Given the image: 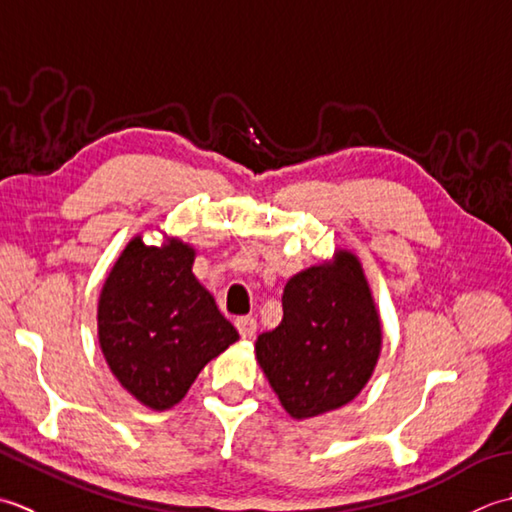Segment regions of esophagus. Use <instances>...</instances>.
I'll return each instance as SVG.
<instances>
[{"label": "esophagus", "mask_w": 512, "mask_h": 512, "mask_svg": "<svg viewBox=\"0 0 512 512\" xmlns=\"http://www.w3.org/2000/svg\"><path fill=\"white\" fill-rule=\"evenodd\" d=\"M236 329H238V333H241V338L252 340L256 336L258 325H256V320L252 316H243V318L236 320Z\"/></svg>", "instance_id": "esophagus-1"}]
</instances>
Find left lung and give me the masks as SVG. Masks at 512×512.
Returning a JSON list of instances; mask_svg holds the SVG:
<instances>
[{"mask_svg": "<svg viewBox=\"0 0 512 512\" xmlns=\"http://www.w3.org/2000/svg\"><path fill=\"white\" fill-rule=\"evenodd\" d=\"M382 329L358 258L300 271L283 291V322L256 358L285 411L302 420L351 402L371 378Z\"/></svg>", "mask_w": 512, "mask_h": 512, "instance_id": "1", "label": "left lung"}]
</instances>
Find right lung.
I'll return each instance as SVG.
<instances>
[{
    "label": "right lung",
    "instance_id": "add662e5",
    "mask_svg": "<svg viewBox=\"0 0 512 512\" xmlns=\"http://www.w3.org/2000/svg\"><path fill=\"white\" fill-rule=\"evenodd\" d=\"M181 241L123 249L99 300V342L112 373L156 411L179 404L207 362L238 340L210 291L192 274Z\"/></svg>",
    "mask_w": 512,
    "mask_h": 512
}]
</instances>
